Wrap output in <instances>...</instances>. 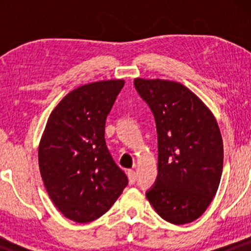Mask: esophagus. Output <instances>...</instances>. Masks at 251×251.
Returning a JSON list of instances; mask_svg holds the SVG:
<instances>
[{
    "label": "esophagus",
    "mask_w": 251,
    "mask_h": 251,
    "mask_svg": "<svg viewBox=\"0 0 251 251\" xmlns=\"http://www.w3.org/2000/svg\"><path fill=\"white\" fill-rule=\"evenodd\" d=\"M128 178H129V183L133 184L136 181V171L135 170H129L128 171Z\"/></svg>",
    "instance_id": "34e87169"
}]
</instances>
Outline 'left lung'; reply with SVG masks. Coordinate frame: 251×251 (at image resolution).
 <instances>
[{
    "instance_id": "1",
    "label": "left lung",
    "mask_w": 251,
    "mask_h": 251,
    "mask_svg": "<svg viewBox=\"0 0 251 251\" xmlns=\"http://www.w3.org/2000/svg\"><path fill=\"white\" fill-rule=\"evenodd\" d=\"M133 83L152 109L159 138V175L147 200L171 224L194 222L221 183L224 147L217 120L179 82L137 77Z\"/></svg>"
}]
</instances>
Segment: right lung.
<instances>
[{
    "instance_id": "add662e5",
    "label": "right lung",
    "mask_w": 251,
    "mask_h": 251,
    "mask_svg": "<svg viewBox=\"0 0 251 251\" xmlns=\"http://www.w3.org/2000/svg\"><path fill=\"white\" fill-rule=\"evenodd\" d=\"M125 80L96 81L65 96L48 119L39 167L51 201L65 217L89 223L104 215L128 185L105 142V122Z\"/></svg>"
}]
</instances>
